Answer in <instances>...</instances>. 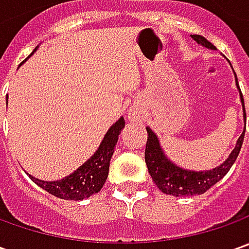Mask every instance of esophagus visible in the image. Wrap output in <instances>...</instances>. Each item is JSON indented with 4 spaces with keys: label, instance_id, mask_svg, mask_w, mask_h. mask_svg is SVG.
<instances>
[{
    "label": "esophagus",
    "instance_id": "obj_1",
    "mask_svg": "<svg viewBox=\"0 0 249 249\" xmlns=\"http://www.w3.org/2000/svg\"><path fill=\"white\" fill-rule=\"evenodd\" d=\"M130 119L131 120L141 119V115H140V112H137V110H131V112H130Z\"/></svg>",
    "mask_w": 249,
    "mask_h": 249
}]
</instances>
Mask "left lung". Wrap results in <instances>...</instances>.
<instances>
[{"mask_svg":"<svg viewBox=\"0 0 249 249\" xmlns=\"http://www.w3.org/2000/svg\"><path fill=\"white\" fill-rule=\"evenodd\" d=\"M191 37L198 44L204 45L206 48L215 50V45L209 43L205 37H202L199 34H191ZM235 83H237V76H235ZM237 86H238V83H237ZM240 97H241V102L244 107V98H243L241 90H240ZM244 119H247L245 107ZM147 133H148V139H147V144H145V163H147L149 175L152 177V181L155 183V186H158L162 193L169 194V196H190L204 194L211 187L215 186L220 178L226 176V173L230 170V167L233 166V163L240 154V149H241L243 141H244L245 129L237 141V145L233 149V152L230 154V157L226 159L220 166L215 167L212 170H208V172H191V170H184L181 167L173 165L163 155L158 139L154 134V131L147 127Z\"/></svg>","mask_w":249,"mask_h":249,"instance_id":"left-lung-1","label":"left lung"}]
</instances>
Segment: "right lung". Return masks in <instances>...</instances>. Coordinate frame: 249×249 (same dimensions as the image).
<instances>
[{
	"label": "right lung",
	"mask_w": 249,
	"mask_h": 249,
	"mask_svg": "<svg viewBox=\"0 0 249 249\" xmlns=\"http://www.w3.org/2000/svg\"><path fill=\"white\" fill-rule=\"evenodd\" d=\"M123 127L124 119L120 118L105 134L98 151L71 176L65 177L59 181H43L30 176L32 180L47 193L62 199L80 201L97 194L105 184V180L108 177L110 158L113 155L115 145Z\"/></svg>",
	"instance_id": "obj_1"
}]
</instances>
